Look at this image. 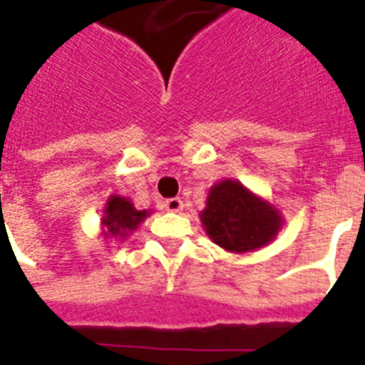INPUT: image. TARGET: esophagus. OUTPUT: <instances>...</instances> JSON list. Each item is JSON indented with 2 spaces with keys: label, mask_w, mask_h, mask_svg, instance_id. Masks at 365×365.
Instances as JSON below:
<instances>
[{
  "label": "esophagus",
  "mask_w": 365,
  "mask_h": 365,
  "mask_svg": "<svg viewBox=\"0 0 365 365\" xmlns=\"http://www.w3.org/2000/svg\"><path fill=\"white\" fill-rule=\"evenodd\" d=\"M165 208L168 212H180L183 208V200L182 199H168V200H165Z\"/></svg>",
  "instance_id": "esophagus-1"
}]
</instances>
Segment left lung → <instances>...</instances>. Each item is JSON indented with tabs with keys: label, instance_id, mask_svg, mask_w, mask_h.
I'll list each match as a JSON object with an SVG mask.
<instances>
[{
	"label": "left lung",
	"instance_id": "obj_1",
	"mask_svg": "<svg viewBox=\"0 0 365 365\" xmlns=\"http://www.w3.org/2000/svg\"><path fill=\"white\" fill-rule=\"evenodd\" d=\"M200 222L212 242L231 254H244L277 239L284 217L269 200L227 178L210 187Z\"/></svg>",
	"mask_w": 365,
	"mask_h": 365
}]
</instances>
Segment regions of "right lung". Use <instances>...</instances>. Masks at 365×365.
Masks as SVG:
<instances>
[{"label": "right lung", "mask_w": 365, "mask_h": 365, "mask_svg": "<svg viewBox=\"0 0 365 365\" xmlns=\"http://www.w3.org/2000/svg\"><path fill=\"white\" fill-rule=\"evenodd\" d=\"M151 214V210H138L130 199L121 195H110L104 206V214L100 220L102 235L106 239L125 240L130 233H134L138 225Z\"/></svg>", "instance_id": "obj_1"}]
</instances>
